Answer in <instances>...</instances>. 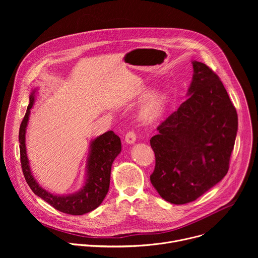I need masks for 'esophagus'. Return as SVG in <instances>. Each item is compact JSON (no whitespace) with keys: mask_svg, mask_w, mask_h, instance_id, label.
Returning <instances> with one entry per match:
<instances>
[{"mask_svg":"<svg viewBox=\"0 0 258 258\" xmlns=\"http://www.w3.org/2000/svg\"><path fill=\"white\" fill-rule=\"evenodd\" d=\"M136 139H137V136H136V134L133 131L127 132V134L125 135V142L127 144H131V145L134 144L136 142Z\"/></svg>","mask_w":258,"mask_h":258,"instance_id":"obj_1","label":"esophagus"}]
</instances>
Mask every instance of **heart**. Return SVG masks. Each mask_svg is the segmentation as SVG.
I'll use <instances>...</instances> for the list:
<instances>
[{"label": "heart", "mask_w": 258, "mask_h": 258, "mask_svg": "<svg viewBox=\"0 0 258 258\" xmlns=\"http://www.w3.org/2000/svg\"><path fill=\"white\" fill-rule=\"evenodd\" d=\"M168 103V95L165 92L152 94L141 108L140 118L144 122H153L163 113Z\"/></svg>", "instance_id": "1"}]
</instances>
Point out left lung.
<instances>
[{
    "mask_svg": "<svg viewBox=\"0 0 258 258\" xmlns=\"http://www.w3.org/2000/svg\"><path fill=\"white\" fill-rule=\"evenodd\" d=\"M192 64L188 99L150 140L155 153L150 180L165 201L177 205L196 200L224 178L238 131L223 83L204 63Z\"/></svg>",
    "mask_w": 258,
    "mask_h": 258,
    "instance_id": "8db88e82",
    "label": "left lung"
}]
</instances>
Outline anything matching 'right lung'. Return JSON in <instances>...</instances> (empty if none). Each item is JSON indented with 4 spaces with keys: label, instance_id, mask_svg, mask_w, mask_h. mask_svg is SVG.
<instances>
[{
    "label": "right lung",
    "instance_id": "add662e5",
    "mask_svg": "<svg viewBox=\"0 0 258 258\" xmlns=\"http://www.w3.org/2000/svg\"><path fill=\"white\" fill-rule=\"evenodd\" d=\"M36 89L29 96V104L19 128L20 160L26 182L32 192L53 206L55 209L72 215H82L96 209L106 197L109 185L111 166L114 159L121 151L120 138L109 131L91 142L90 152L86 166L84 186L76 193L68 195H55L42 188L31 173L26 154L25 134L28 124L30 109L35 100Z\"/></svg>",
    "mask_w": 258,
    "mask_h": 258
}]
</instances>
